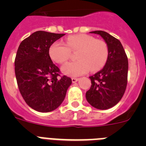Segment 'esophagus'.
Masks as SVG:
<instances>
[{"instance_id":"34e87169","label":"esophagus","mask_w":146,"mask_h":146,"mask_svg":"<svg viewBox=\"0 0 146 146\" xmlns=\"http://www.w3.org/2000/svg\"><path fill=\"white\" fill-rule=\"evenodd\" d=\"M79 80V78H74V77H73V78H72V81L73 83H74V82H77V81Z\"/></svg>"}]
</instances>
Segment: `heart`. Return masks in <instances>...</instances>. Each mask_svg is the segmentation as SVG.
I'll list each match as a JSON object with an SVG mask.
<instances>
[{"mask_svg": "<svg viewBox=\"0 0 146 146\" xmlns=\"http://www.w3.org/2000/svg\"><path fill=\"white\" fill-rule=\"evenodd\" d=\"M71 51L78 50L76 54L77 60L69 62L61 67L64 74L78 77L101 69L106 64L108 48L106 43L87 34H76L66 38V45L62 42H55L49 49V55L58 64H64L69 58Z\"/></svg>", "mask_w": 146, "mask_h": 146, "instance_id": "b5f03b06", "label": "heart"}]
</instances>
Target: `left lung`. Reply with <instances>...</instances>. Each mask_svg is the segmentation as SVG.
I'll use <instances>...</instances> for the list:
<instances>
[{
	"label": "left lung",
	"instance_id": "1",
	"mask_svg": "<svg viewBox=\"0 0 146 146\" xmlns=\"http://www.w3.org/2000/svg\"><path fill=\"white\" fill-rule=\"evenodd\" d=\"M99 35L106 43L108 57L101 71L91 76V86L86 97L91 106L108 110L118 104L125 92L128 75V58L119 40L102 31L90 32Z\"/></svg>",
	"mask_w": 146,
	"mask_h": 146
}]
</instances>
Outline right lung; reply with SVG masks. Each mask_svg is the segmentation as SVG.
Masks as SVG:
<instances>
[{"label": "right lung", "mask_w": 146, "mask_h": 146, "mask_svg": "<svg viewBox=\"0 0 146 146\" xmlns=\"http://www.w3.org/2000/svg\"><path fill=\"white\" fill-rule=\"evenodd\" d=\"M64 35L38 31L18 47L15 61L18 88L27 104L38 112L57 109L72 84L66 76L58 77L60 70L49 55L50 46Z\"/></svg>", "instance_id": "1"}]
</instances>
